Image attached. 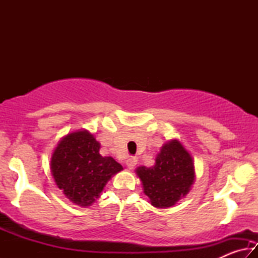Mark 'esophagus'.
<instances>
[{
    "label": "esophagus",
    "mask_w": 258,
    "mask_h": 258,
    "mask_svg": "<svg viewBox=\"0 0 258 258\" xmlns=\"http://www.w3.org/2000/svg\"><path fill=\"white\" fill-rule=\"evenodd\" d=\"M137 158H134V157H131V158H128V159H126V161H125V165H126V167H127L128 169H132V168H134V166L137 165Z\"/></svg>",
    "instance_id": "34e87169"
}]
</instances>
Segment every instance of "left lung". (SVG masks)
<instances>
[{
  "mask_svg": "<svg viewBox=\"0 0 258 258\" xmlns=\"http://www.w3.org/2000/svg\"><path fill=\"white\" fill-rule=\"evenodd\" d=\"M135 173L156 208L173 207L189 194L196 180L194 158L177 139L164 143L154 166H139Z\"/></svg>",
  "mask_w": 258,
  "mask_h": 258,
  "instance_id": "8db88e82",
  "label": "left lung"
}]
</instances>
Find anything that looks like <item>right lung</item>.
I'll list each match as a JSON object with an SVG mask.
<instances>
[{"instance_id": "add662e5", "label": "right lung", "mask_w": 258, "mask_h": 258, "mask_svg": "<svg viewBox=\"0 0 258 258\" xmlns=\"http://www.w3.org/2000/svg\"><path fill=\"white\" fill-rule=\"evenodd\" d=\"M100 148L92 133L78 130L64 135L52 152L50 168L55 184L78 206H91L108 181L123 171L112 157L100 155Z\"/></svg>"}]
</instances>
